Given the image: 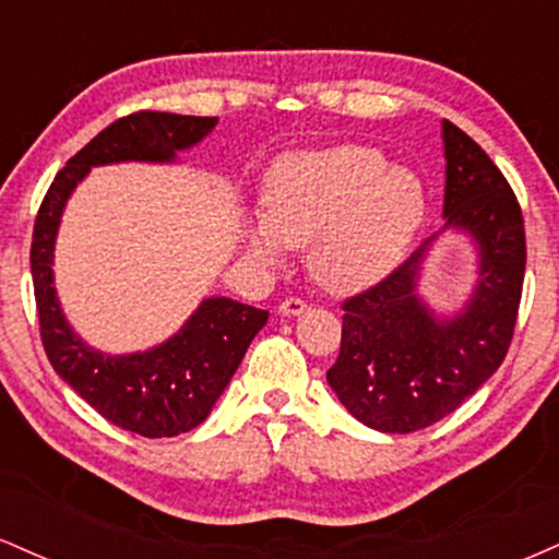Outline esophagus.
Segmentation results:
<instances>
[{
	"label": "esophagus",
	"instance_id": "1",
	"mask_svg": "<svg viewBox=\"0 0 559 559\" xmlns=\"http://www.w3.org/2000/svg\"><path fill=\"white\" fill-rule=\"evenodd\" d=\"M307 310V301L305 299H299V297H288V299H284L278 305V312L281 316H301V312Z\"/></svg>",
	"mask_w": 559,
	"mask_h": 559
}]
</instances>
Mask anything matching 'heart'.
I'll list each match as a JSON object with an SVG mask.
<instances>
[{"label":"heart","mask_w":559,"mask_h":559,"mask_svg":"<svg viewBox=\"0 0 559 559\" xmlns=\"http://www.w3.org/2000/svg\"><path fill=\"white\" fill-rule=\"evenodd\" d=\"M254 223V254L278 262L288 247L307 249L320 286L352 292L376 284L404 258L426 215L418 176L389 168L370 146H333L281 159Z\"/></svg>","instance_id":"1"}]
</instances>
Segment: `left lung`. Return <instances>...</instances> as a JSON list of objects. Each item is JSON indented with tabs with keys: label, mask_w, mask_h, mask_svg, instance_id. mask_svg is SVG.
<instances>
[{
	"label": "left lung",
	"mask_w": 559,
	"mask_h": 559,
	"mask_svg": "<svg viewBox=\"0 0 559 559\" xmlns=\"http://www.w3.org/2000/svg\"><path fill=\"white\" fill-rule=\"evenodd\" d=\"M447 226L480 249V278L454 320H436L415 294L423 252L342 301V349L325 373L357 420L413 433L454 413L493 376L510 349L525 275V226L515 191L491 157L444 120Z\"/></svg>",
	"instance_id": "8db88e82"
}]
</instances>
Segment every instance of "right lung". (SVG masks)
Listing matches in <instances>:
<instances>
[{
	"label": "right lung",
	"instance_id": "right-lung-1",
	"mask_svg": "<svg viewBox=\"0 0 559 559\" xmlns=\"http://www.w3.org/2000/svg\"><path fill=\"white\" fill-rule=\"evenodd\" d=\"M215 118L139 110L118 118L88 141L55 176L44 194L31 241V273L38 333L49 362L102 418L126 431L163 439L197 428L239 368L267 312L217 297L202 301L178 336L144 355L110 357L94 352L70 331L55 297L52 249L57 223L73 186L92 165L120 159H173L178 150L207 136Z\"/></svg>",
	"mask_w": 559,
	"mask_h": 559
}]
</instances>
